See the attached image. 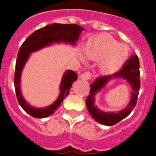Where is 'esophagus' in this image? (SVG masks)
<instances>
[{"mask_svg": "<svg viewBox=\"0 0 156 156\" xmlns=\"http://www.w3.org/2000/svg\"><path fill=\"white\" fill-rule=\"evenodd\" d=\"M81 78L84 79V80H89V79L91 78V73L87 71L85 73H83V74H81Z\"/></svg>", "mask_w": 156, "mask_h": 156, "instance_id": "esophagus-1", "label": "esophagus"}]
</instances>
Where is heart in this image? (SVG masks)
Instances as JSON below:
<instances>
[{"instance_id":"obj_1","label":"heart","mask_w":156,"mask_h":156,"mask_svg":"<svg viewBox=\"0 0 156 156\" xmlns=\"http://www.w3.org/2000/svg\"><path fill=\"white\" fill-rule=\"evenodd\" d=\"M86 55L93 61L103 60L100 70L104 73H112L123 65L129 54V48L123 44H118L108 35H102L93 39L86 48Z\"/></svg>"}]
</instances>
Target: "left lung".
<instances>
[{"label": "left lung", "instance_id": "8db88e82", "mask_svg": "<svg viewBox=\"0 0 156 156\" xmlns=\"http://www.w3.org/2000/svg\"><path fill=\"white\" fill-rule=\"evenodd\" d=\"M122 77L126 79L131 83L133 91L131 94V102L128 107L122 111L118 113H104L99 110L96 106H94V94L101 90L103 87L106 82L112 77ZM140 71H139V60L137 55H133L128 59L123 67L119 71L115 73L112 75H104L98 77L95 82L90 84V95H88L86 100L87 108L92 116L93 119L99 122V123L104 125V126H111L116 125L119 121L126 118V116L129 115L131 111L134 108L138 100V93L140 90Z\"/></svg>", "mask_w": 156, "mask_h": 156}]
</instances>
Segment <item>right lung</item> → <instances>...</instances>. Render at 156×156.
<instances>
[{
  "instance_id": "obj_1",
  "label": "right lung",
  "mask_w": 156,
  "mask_h": 156,
  "mask_svg": "<svg viewBox=\"0 0 156 156\" xmlns=\"http://www.w3.org/2000/svg\"><path fill=\"white\" fill-rule=\"evenodd\" d=\"M83 30L77 24H61L52 23L36 30L29 35L23 44L21 45L18 52V57L16 61L15 73L13 78V83L15 87V92L18 104L29 115L35 118H44L51 116L58 109L61 102L69 95L72 84L78 79V75L75 72L68 70L63 76L61 83V94L56 102L51 106L45 108H35L30 106L23 100L20 91V76L21 72L25 65L26 61L29 57L30 52L42 48L44 46L53 42H67L74 44L79 37V34Z\"/></svg>"
}]
</instances>
